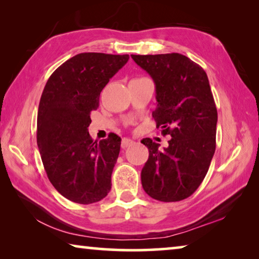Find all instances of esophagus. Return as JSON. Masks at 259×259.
I'll use <instances>...</instances> for the list:
<instances>
[{"mask_svg":"<svg viewBox=\"0 0 259 259\" xmlns=\"http://www.w3.org/2000/svg\"><path fill=\"white\" fill-rule=\"evenodd\" d=\"M134 140H131V139H129V138H123L122 139V142H121V147L123 148V150H125V148H128L129 146H131V145H134Z\"/></svg>","mask_w":259,"mask_h":259,"instance_id":"34e87169","label":"esophagus"}]
</instances>
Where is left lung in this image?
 Returning a JSON list of instances; mask_svg holds the SVG:
<instances>
[{"mask_svg": "<svg viewBox=\"0 0 259 259\" xmlns=\"http://www.w3.org/2000/svg\"><path fill=\"white\" fill-rule=\"evenodd\" d=\"M155 83L152 113L169 146L151 138L142 143L150 155L142 170L143 188L151 198L176 202L191 196L208 172L216 150L217 108L204 69L181 54L131 55Z\"/></svg>", "mask_w": 259, "mask_h": 259, "instance_id": "8db88e82", "label": "left lung"}]
</instances>
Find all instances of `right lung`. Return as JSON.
Returning a JSON list of instances; mask_svg holds the SVG:
<instances>
[{
	"mask_svg": "<svg viewBox=\"0 0 259 259\" xmlns=\"http://www.w3.org/2000/svg\"><path fill=\"white\" fill-rule=\"evenodd\" d=\"M128 60L129 55L78 54L51 74L42 93L36 139L43 166L56 190L75 203L98 202L111 191L121 138L109 134L94 142L88 126L102 90Z\"/></svg>",
	"mask_w": 259,
	"mask_h": 259,
	"instance_id": "obj_1",
	"label": "right lung"
}]
</instances>
